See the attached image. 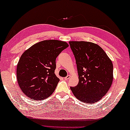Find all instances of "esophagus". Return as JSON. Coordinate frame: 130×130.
I'll use <instances>...</instances> for the list:
<instances>
[{"instance_id": "34e87169", "label": "esophagus", "mask_w": 130, "mask_h": 130, "mask_svg": "<svg viewBox=\"0 0 130 130\" xmlns=\"http://www.w3.org/2000/svg\"><path fill=\"white\" fill-rule=\"evenodd\" d=\"M70 77H71V76L70 75H67L66 77H65L64 78V79L65 80H68V79H69L70 78Z\"/></svg>"}]
</instances>
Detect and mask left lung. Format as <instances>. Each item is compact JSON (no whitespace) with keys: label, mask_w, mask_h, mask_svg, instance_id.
<instances>
[{"label":"left lung","mask_w":130,"mask_h":130,"mask_svg":"<svg viewBox=\"0 0 130 130\" xmlns=\"http://www.w3.org/2000/svg\"><path fill=\"white\" fill-rule=\"evenodd\" d=\"M75 56L79 82L71 90L76 99L86 104L99 101L113 81V64L100 46L87 41H69Z\"/></svg>","instance_id":"obj_1"}]
</instances>
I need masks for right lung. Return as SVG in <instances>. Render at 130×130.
Here are the masks:
<instances>
[{
  "mask_svg": "<svg viewBox=\"0 0 130 130\" xmlns=\"http://www.w3.org/2000/svg\"><path fill=\"white\" fill-rule=\"evenodd\" d=\"M69 46L66 42L44 40L34 44L21 55L17 78L22 92L34 100H42L54 93L60 79L55 74L56 59Z\"/></svg>",
  "mask_w": 130,
  "mask_h": 130,
  "instance_id": "add662e5",
  "label": "right lung"
}]
</instances>
